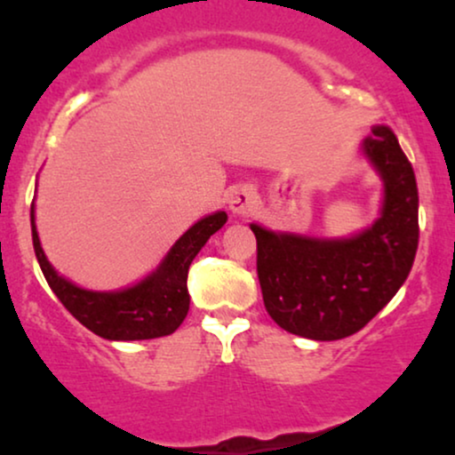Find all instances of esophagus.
Listing matches in <instances>:
<instances>
[{
    "label": "esophagus",
    "instance_id": "34e87169",
    "mask_svg": "<svg viewBox=\"0 0 455 455\" xmlns=\"http://www.w3.org/2000/svg\"><path fill=\"white\" fill-rule=\"evenodd\" d=\"M229 207H232L234 213H240V215L250 213L259 207V196H256L252 188L242 187L238 190H234L232 199H229Z\"/></svg>",
    "mask_w": 455,
    "mask_h": 455
}]
</instances>
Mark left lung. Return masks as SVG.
<instances>
[{"label":"left lung","mask_w":455,"mask_h":455,"mask_svg":"<svg viewBox=\"0 0 455 455\" xmlns=\"http://www.w3.org/2000/svg\"><path fill=\"white\" fill-rule=\"evenodd\" d=\"M363 151L386 184L381 217L348 240L256 235L262 299L283 331L314 340H339L361 331L411 273L419 246V188L396 135L375 127Z\"/></svg>","instance_id":"1"}]
</instances>
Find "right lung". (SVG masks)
<instances>
[{
  "label": "right lung",
  "mask_w": 455,
  "mask_h": 455,
  "mask_svg": "<svg viewBox=\"0 0 455 455\" xmlns=\"http://www.w3.org/2000/svg\"><path fill=\"white\" fill-rule=\"evenodd\" d=\"M228 221V215L217 212L196 221L174 243L160 268L137 285L113 293L85 291L55 273L38 242L35 226V201L30 207L32 243L41 271L52 293L68 307L77 322L98 337L108 340H146L168 337L187 318L190 295L187 287L188 267L205 242Z\"/></svg>",
  "instance_id": "right-lung-1"
}]
</instances>
